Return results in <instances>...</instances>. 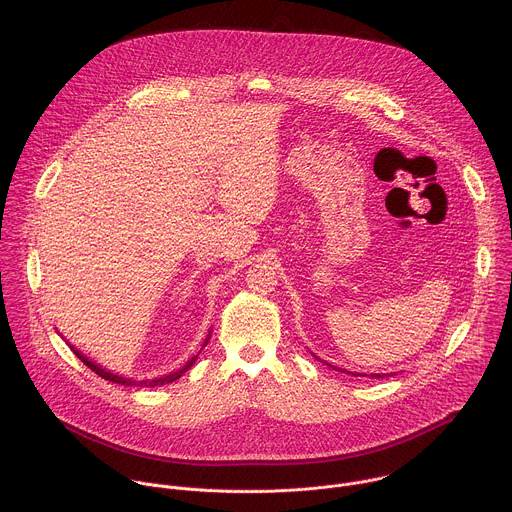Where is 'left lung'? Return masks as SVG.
<instances>
[{"label": "left lung", "instance_id": "1", "mask_svg": "<svg viewBox=\"0 0 512 512\" xmlns=\"http://www.w3.org/2000/svg\"><path fill=\"white\" fill-rule=\"evenodd\" d=\"M331 366V368H335V366L333 365H329ZM335 370H337V368H335ZM343 372H349V370H343ZM349 374H353V376H359V374H357V372H349ZM361 376H366V374H361ZM370 376H372V378H382V376H384V374H370Z\"/></svg>", "mask_w": 512, "mask_h": 512}]
</instances>
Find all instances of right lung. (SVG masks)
<instances>
[{"label":"right lung","instance_id":"add662e5","mask_svg":"<svg viewBox=\"0 0 512 512\" xmlns=\"http://www.w3.org/2000/svg\"><path fill=\"white\" fill-rule=\"evenodd\" d=\"M209 343V337H207V341H205V345ZM74 351V355L84 363V365L88 366L92 372H96L98 376H102L104 380H110V382H116V384H124V386H163V384H169V382H173V380H177V378H181V374L183 372H187L191 366L195 365V361H197V357H193L187 365L183 366L181 370H175V372H171V374H167V376H161V378H153V380H132V378H124V376H118V374H112V372H108V370H104L102 366L94 365L92 361H88L80 351H76L74 347H71Z\"/></svg>","mask_w":512,"mask_h":512}]
</instances>
